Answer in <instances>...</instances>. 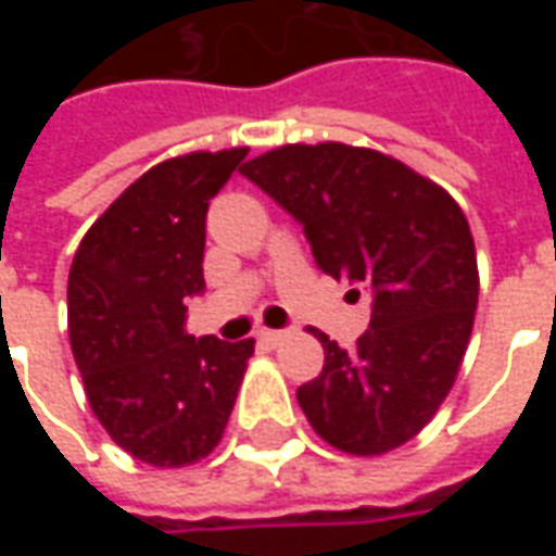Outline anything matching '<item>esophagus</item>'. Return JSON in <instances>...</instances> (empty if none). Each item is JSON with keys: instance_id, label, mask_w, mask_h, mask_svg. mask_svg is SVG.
Masks as SVG:
<instances>
[{"instance_id": "esophagus-1", "label": "esophagus", "mask_w": 556, "mask_h": 556, "mask_svg": "<svg viewBox=\"0 0 556 556\" xmlns=\"http://www.w3.org/2000/svg\"><path fill=\"white\" fill-rule=\"evenodd\" d=\"M258 339H262V342H265V345H270V349H277L279 342H282V339H286V333H282V330H258Z\"/></svg>"}]
</instances>
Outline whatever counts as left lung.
<instances>
[{
  "instance_id": "1",
  "label": "left lung",
  "mask_w": 556,
  "mask_h": 556,
  "mask_svg": "<svg viewBox=\"0 0 556 556\" xmlns=\"http://www.w3.org/2000/svg\"><path fill=\"white\" fill-rule=\"evenodd\" d=\"M241 175L301 223L315 265L372 294L369 330L351 351L315 330L325 369L298 387L309 426L351 455L408 443L453 390L473 330L465 211L402 160L345 142L274 148Z\"/></svg>"
}]
</instances>
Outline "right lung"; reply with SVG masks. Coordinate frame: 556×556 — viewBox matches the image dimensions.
I'll return each mask as SVG.
<instances>
[{
  "label": "right lung",
  "instance_id": "1",
  "mask_svg": "<svg viewBox=\"0 0 556 556\" xmlns=\"http://www.w3.org/2000/svg\"><path fill=\"white\" fill-rule=\"evenodd\" d=\"M247 148L163 160L94 219L67 277V333L86 396L125 453L154 467L205 458L223 438L253 339H193L207 202Z\"/></svg>",
  "mask_w": 556,
  "mask_h": 556
}]
</instances>
